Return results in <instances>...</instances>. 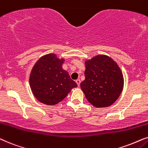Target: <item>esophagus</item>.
I'll return each instance as SVG.
<instances>
[{
    "mask_svg": "<svg viewBox=\"0 0 148 148\" xmlns=\"http://www.w3.org/2000/svg\"><path fill=\"white\" fill-rule=\"evenodd\" d=\"M76 84H77L78 86H79L80 84V79L76 80Z\"/></svg>",
    "mask_w": 148,
    "mask_h": 148,
    "instance_id": "34e87169",
    "label": "esophagus"
}]
</instances>
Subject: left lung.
Returning <instances> with one entry per match:
<instances>
[{"instance_id": "obj_1", "label": "left lung", "mask_w": 148, "mask_h": 148, "mask_svg": "<svg viewBox=\"0 0 148 148\" xmlns=\"http://www.w3.org/2000/svg\"><path fill=\"white\" fill-rule=\"evenodd\" d=\"M85 80L80 87L88 101L97 108L111 106L123 88V76L116 63L99 55L85 62Z\"/></svg>"}]
</instances>
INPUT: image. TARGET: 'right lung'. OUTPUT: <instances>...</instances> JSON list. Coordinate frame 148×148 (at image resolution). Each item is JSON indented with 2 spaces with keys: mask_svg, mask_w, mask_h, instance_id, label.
<instances>
[{
  "mask_svg": "<svg viewBox=\"0 0 148 148\" xmlns=\"http://www.w3.org/2000/svg\"><path fill=\"white\" fill-rule=\"evenodd\" d=\"M64 59L53 53L42 56L34 65L29 84L37 100L46 105H56L64 99L77 84L62 69Z\"/></svg>",
  "mask_w": 148,
  "mask_h": 148,
  "instance_id": "right-lung-1",
  "label": "right lung"
}]
</instances>
